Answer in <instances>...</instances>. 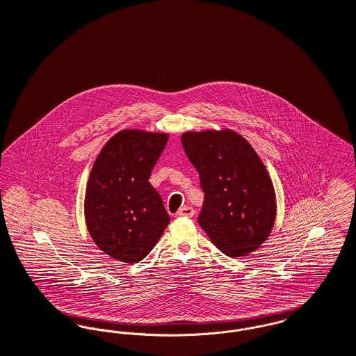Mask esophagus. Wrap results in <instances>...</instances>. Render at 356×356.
Returning a JSON list of instances; mask_svg holds the SVG:
<instances>
[{
  "label": "esophagus",
  "mask_w": 356,
  "mask_h": 356,
  "mask_svg": "<svg viewBox=\"0 0 356 356\" xmlns=\"http://www.w3.org/2000/svg\"><path fill=\"white\" fill-rule=\"evenodd\" d=\"M177 215L179 216H183V218H192L195 215V211L192 207H181V209L177 211Z\"/></svg>",
  "instance_id": "obj_1"
}]
</instances>
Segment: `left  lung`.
Returning <instances> with one entry per match:
<instances>
[{
  "label": "left lung",
  "mask_w": 356,
  "mask_h": 356,
  "mask_svg": "<svg viewBox=\"0 0 356 356\" xmlns=\"http://www.w3.org/2000/svg\"><path fill=\"white\" fill-rule=\"evenodd\" d=\"M181 144L204 192L200 227L229 257L257 250L270 235L277 212L272 179L257 152L229 129L187 131Z\"/></svg>",
  "instance_id": "8db88e82"
}]
</instances>
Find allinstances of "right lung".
I'll list each match as a JSON object with an SVG mask.
<instances>
[{"mask_svg":"<svg viewBox=\"0 0 356 356\" xmlns=\"http://www.w3.org/2000/svg\"><path fill=\"white\" fill-rule=\"evenodd\" d=\"M168 137L121 130L92 165L84 196L87 230L95 245L117 261H143L170 222L161 196L149 183Z\"/></svg>","mask_w":356,"mask_h":356,"instance_id":"1","label":"right lung"}]
</instances>
